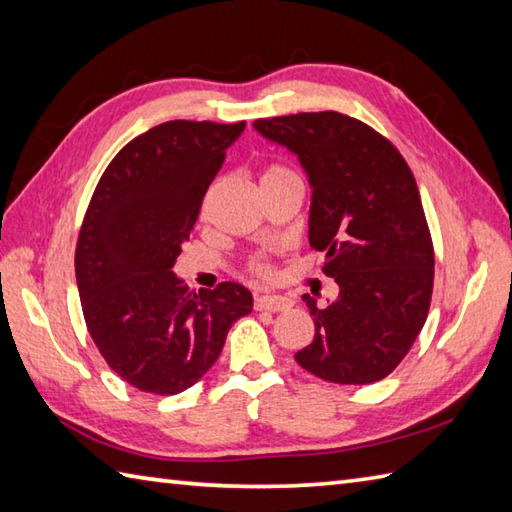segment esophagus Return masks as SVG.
Wrapping results in <instances>:
<instances>
[{"mask_svg":"<svg viewBox=\"0 0 512 512\" xmlns=\"http://www.w3.org/2000/svg\"><path fill=\"white\" fill-rule=\"evenodd\" d=\"M292 308V299L281 297V295H264L255 299V310L264 312H284Z\"/></svg>","mask_w":512,"mask_h":512,"instance_id":"esophagus-1","label":"esophagus"}]
</instances>
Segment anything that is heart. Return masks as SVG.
<instances>
[{
    "label": "heart",
    "mask_w": 512,
    "mask_h": 512,
    "mask_svg": "<svg viewBox=\"0 0 512 512\" xmlns=\"http://www.w3.org/2000/svg\"><path fill=\"white\" fill-rule=\"evenodd\" d=\"M284 176H295V173L288 171L286 167H281V165H270V167L262 173V182L275 180V178H284ZM250 270H253L255 275H268V266H266L264 262H253V264H250Z\"/></svg>",
    "instance_id": "obj_1"
}]
</instances>
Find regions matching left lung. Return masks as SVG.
I'll use <instances>...</instances> for the list:
<instances>
[{
	"label": "left lung",
	"instance_id": "left-lung-1",
	"mask_svg": "<svg viewBox=\"0 0 512 512\" xmlns=\"http://www.w3.org/2000/svg\"><path fill=\"white\" fill-rule=\"evenodd\" d=\"M259 134L306 171L310 246L339 284L325 308L303 295L314 339L297 363L328 383L369 385L394 372L427 321L433 244L405 158L372 127L339 112L259 118Z\"/></svg>",
	"mask_w": 512,
	"mask_h": 512
}]
</instances>
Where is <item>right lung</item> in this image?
<instances>
[{
	"label": "right lung",
	"instance_id": "right-lung-1",
	"mask_svg": "<svg viewBox=\"0 0 512 512\" xmlns=\"http://www.w3.org/2000/svg\"><path fill=\"white\" fill-rule=\"evenodd\" d=\"M246 123L169 121L105 169L76 242V286L92 341L125 383L156 396L189 389L253 310L244 286L189 292L173 273L226 149Z\"/></svg>",
	"mask_w": 512,
	"mask_h": 512
}]
</instances>
